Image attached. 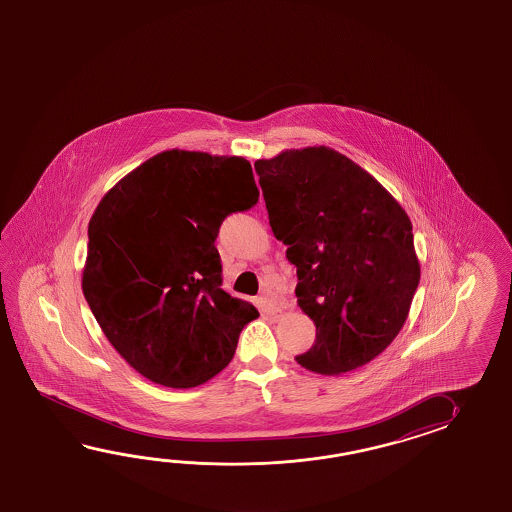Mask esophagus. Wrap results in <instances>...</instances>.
I'll return each mask as SVG.
<instances>
[{
  "label": "esophagus",
  "mask_w": 512,
  "mask_h": 512,
  "mask_svg": "<svg viewBox=\"0 0 512 512\" xmlns=\"http://www.w3.org/2000/svg\"><path fill=\"white\" fill-rule=\"evenodd\" d=\"M260 305L263 315L269 316V318L274 320V322L282 316V309H280V307H276V305H272L267 298H260Z\"/></svg>",
  "instance_id": "esophagus-1"
}]
</instances>
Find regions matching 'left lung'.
Wrapping results in <instances>:
<instances>
[{
	"instance_id": "obj_1",
	"label": "left lung",
	"mask_w": 512,
	"mask_h": 512,
	"mask_svg": "<svg viewBox=\"0 0 512 512\" xmlns=\"http://www.w3.org/2000/svg\"><path fill=\"white\" fill-rule=\"evenodd\" d=\"M276 240L296 267L298 305L316 326L296 362L357 370L399 335L421 278L412 221L384 186L327 146L254 163Z\"/></svg>"
}]
</instances>
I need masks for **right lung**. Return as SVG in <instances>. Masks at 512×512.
<instances>
[{"label":"right lung","instance_id":"right-lung-1","mask_svg":"<svg viewBox=\"0 0 512 512\" xmlns=\"http://www.w3.org/2000/svg\"><path fill=\"white\" fill-rule=\"evenodd\" d=\"M236 155L166 150L124 175L89 219L82 291L120 357L166 388L227 368L260 313L221 289L223 219L258 201Z\"/></svg>","mask_w":512,"mask_h":512}]
</instances>
